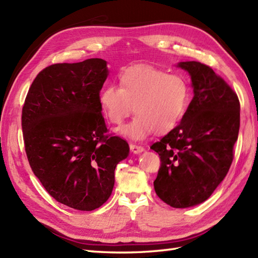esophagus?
<instances>
[{"mask_svg":"<svg viewBox=\"0 0 258 258\" xmlns=\"http://www.w3.org/2000/svg\"><path fill=\"white\" fill-rule=\"evenodd\" d=\"M130 149L135 154H139V153L143 152L144 151V147L141 146V145H136V144H130Z\"/></svg>","mask_w":258,"mask_h":258,"instance_id":"1","label":"esophagus"}]
</instances>
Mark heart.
<instances>
[{"instance_id":"heart-1","label":"heart","mask_w":258,"mask_h":258,"mask_svg":"<svg viewBox=\"0 0 258 258\" xmlns=\"http://www.w3.org/2000/svg\"><path fill=\"white\" fill-rule=\"evenodd\" d=\"M98 101L105 117L120 125L132 114L133 122L122 133L142 140L154 133L171 132L184 117L189 104V87L182 76L167 74L150 65H134L118 75V87H103Z\"/></svg>"}]
</instances>
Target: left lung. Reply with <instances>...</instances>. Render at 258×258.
I'll return each mask as SVG.
<instances>
[{
	"label": "left lung",
	"mask_w": 258,
	"mask_h": 258,
	"mask_svg": "<svg viewBox=\"0 0 258 258\" xmlns=\"http://www.w3.org/2000/svg\"><path fill=\"white\" fill-rule=\"evenodd\" d=\"M194 97L180 123L151 146L161 158L156 195L175 208L206 201L228 173L239 131L236 93L207 65L180 62Z\"/></svg>",
	"instance_id": "8db88e82"
}]
</instances>
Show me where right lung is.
Returning <instances> with one entry per match:
<instances>
[{"label": "right lung", "mask_w": 258, "mask_h": 258, "mask_svg": "<svg viewBox=\"0 0 258 258\" xmlns=\"http://www.w3.org/2000/svg\"><path fill=\"white\" fill-rule=\"evenodd\" d=\"M106 61L57 63L33 81L22 108L27 160L54 200L94 211L111 196L115 167L127 157V142L108 134L98 95Z\"/></svg>", "instance_id": "obj_1"}]
</instances>
